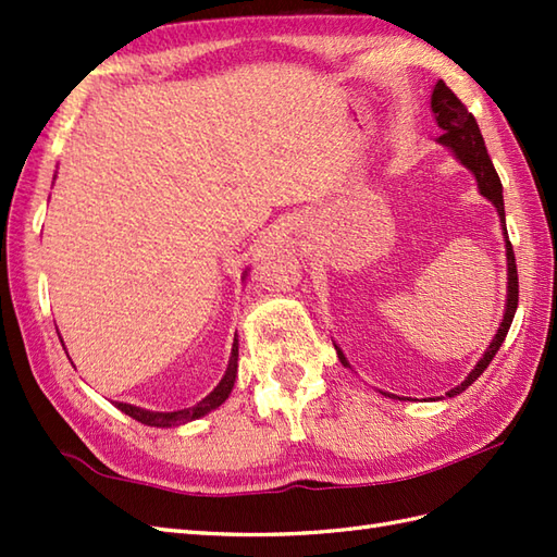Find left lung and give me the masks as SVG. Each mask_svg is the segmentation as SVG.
I'll list each match as a JSON object with an SVG mask.
<instances>
[{
  "label": "left lung",
  "mask_w": 557,
  "mask_h": 557,
  "mask_svg": "<svg viewBox=\"0 0 557 557\" xmlns=\"http://www.w3.org/2000/svg\"><path fill=\"white\" fill-rule=\"evenodd\" d=\"M431 110L435 114V122L437 126L443 128V136H437V144L445 146L449 152H453L455 160L465 164V168L474 174L476 186H479V194L483 198H488L491 203L498 210V218H500V227H503V236H505V256H507V299H505V313H503V323L498 327V333L491 339V345L483 351V357L476 361L474 369L471 373L461 381L457 387L449 389L445 393L447 397H455L459 393H465V389L479 381V375L488 369V363L493 361L495 354L503 347L507 330L512 325V318L517 311V301H519V282H517V263H515V251H512V244L507 239V227H505V203H503V184H500V176L495 172L491 156L486 150V144H483V136L479 132V124L474 120V114H471L461 100L455 96L453 90H449L443 81L435 83L433 88V96H431ZM335 345V342H333ZM337 357L339 361L349 366L345 351H342L337 345ZM387 395V393H383ZM387 397H395V395H387ZM401 399V397H397Z\"/></svg>",
  "instance_id": "8db88e82"
}]
</instances>
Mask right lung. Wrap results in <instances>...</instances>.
<instances>
[{"mask_svg":"<svg viewBox=\"0 0 557 557\" xmlns=\"http://www.w3.org/2000/svg\"><path fill=\"white\" fill-rule=\"evenodd\" d=\"M248 270H244L242 280H246ZM64 345V342H62ZM239 339L234 337V345H232V354H230V363H227V371H224L222 381L218 383V387L212 389L208 397H203L200 401H196L194 407L188 409H176V411H152V409H144V407H134V405H126V401H114L116 409H122L128 417L146 423V425H156V429H172V425H182L188 421H196L200 417H206L212 409H218L224 399L232 395V387L236 381V369H239Z\"/></svg>","mask_w":557,"mask_h":557,"instance_id":"1","label":"right lung"}]
</instances>
